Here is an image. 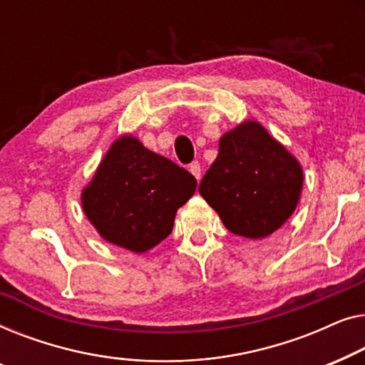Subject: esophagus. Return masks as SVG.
Masks as SVG:
<instances>
[{
	"mask_svg": "<svg viewBox=\"0 0 365 365\" xmlns=\"http://www.w3.org/2000/svg\"><path fill=\"white\" fill-rule=\"evenodd\" d=\"M188 170L193 173V177L197 178V180H200V178H202V167H200L198 162H192V163H190Z\"/></svg>",
	"mask_w": 365,
	"mask_h": 365,
	"instance_id": "esophagus-1",
	"label": "esophagus"
}]
</instances>
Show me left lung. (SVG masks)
Returning a JSON list of instances; mask_svg holds the SVG:
<instances>
[{"label":"left lung","mask_w":365,"mask_h":365,"mask_svg":"<svg viewBox=\"0 0 365 365\" xmlns=\"http://www.w3.org/2000/svg\"><path fill=\"white\" fill-rule=\"evenodd\" d=\"M301 188L296 158L258 122L248 120L222 137L198 192L233 235L259 240L291 217Z\"/></svg>","instance_id":"1"}]
</instances>
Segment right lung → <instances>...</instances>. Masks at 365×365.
<instances>
[{"label": "right lung", "mask_w": 365, "mask_h": 365, "mask_svg": "<svg viewBox=\"0 0 365 365\" xmlns=\"http://www.w3.org/2000/svg\"><path fill=\"white\" fill-rule=\"evenodd\" d=\"M195 188L192 173L122 137L82 192V208L102 238L143 253L170 235L177 210Z\"/></svg>", "instance_id": "obj_1"}]
</instances>
